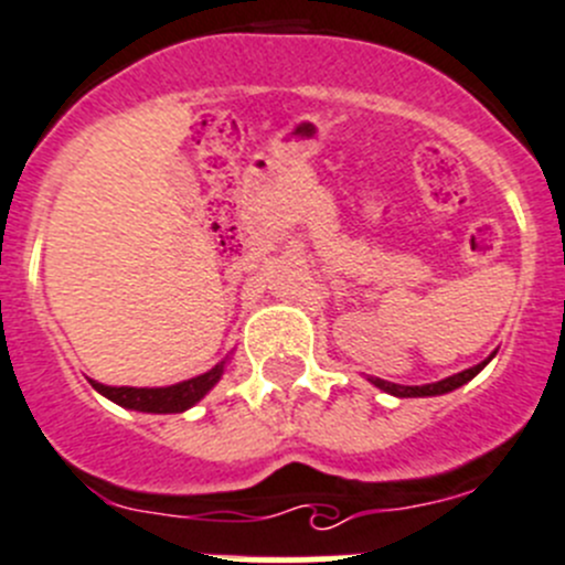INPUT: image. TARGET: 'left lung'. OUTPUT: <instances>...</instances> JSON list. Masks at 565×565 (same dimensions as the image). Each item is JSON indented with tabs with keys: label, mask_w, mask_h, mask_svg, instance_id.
Listing matches in <instances>:
<instances>
[{
	"label": "left lung",
	"mask_w": 565,
	"mask_h": 565,
	"mask_svg": "<svg viewBox=\"0 0 565 565\" xmlns=\"http://www.w3.org/2000/svg\"><path fill=\"white\" fill-rule=\"evenodd\" d=\"M486 363H480V366H475V369H466V372L452 374V377L440 380V383H429V385H396V383H385V380H372V383L394 396H438V394H449V391H455V388H460L463 383H469L471 377H477V374L486 369Z\"/></svg>",
	"instance_id": "obj_1"
}]
</instances>
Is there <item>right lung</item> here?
<instances>
[{
	"mask_svg": "<svg viewBox=\"0 0 565 565\" xmlns=\"http://www.w3.org/2000/svg\"><path fill=\"white\" fill-rule=\"evenodd\" d=\"M224 363H218L216 369L211 372L199 374V377L185 380V383L169 385V388H110V385L102 383H90L102 396L113 399L116 405L130 407V411H141V413H182L188 411L191 405H196L213 385L222 380Z\"/></svg>",
	"mask_w": 565,
	"mask_h": 565,
	"instance_id": "1",
	"label": "right lung"
}]
</instances>
